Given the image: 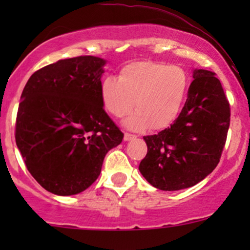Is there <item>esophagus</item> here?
Instances as JSON below:
<instances>
[{
	"mask_svg": "<svg viewBox=\"0 0 250 250\" xmlns=\"http://www.w3.org/2000/svg\"><path fill=\"white\" fill-rule=\"evenodd\" d=\"M135 135L133 134H129V133H125V137H123V139H125V141H129V140H133L135 139Z\"/></svg>",
	"mask_w": 250,
	"mask_h": 250,
	"instance_id": "1",
	"label": "esophagus"
}]
</instances>
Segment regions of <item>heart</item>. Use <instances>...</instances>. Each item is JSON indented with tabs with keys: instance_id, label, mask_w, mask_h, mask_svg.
Returning <instances> with one entry per match:
<instances>
[{
	"instance_id": "obj_1",
	"label": "heart",
	"mask_w": 250,
	"mask_h": 250,
	"mask_svg": "<svg viewBox=\"0 0 250 250\" xmlns=\"http://www.w3.org/2000/svg\"><path fill=\"white\" fill-rule=\"evenodd\" d=\"M190 77L183 67L161 62H135L120 70L117 78L109 76L100 83L103 106L115 117H125V125L133 130L151 127L153 130L169 128L178 120Z\"/></svg>"
}]
</instances>
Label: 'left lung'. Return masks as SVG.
Segmentation results:
<instances>
[{
    "label": "left lung",
    "mask_w": 250,
    "mask_h": 250,
    "mask_svg": "<svg viewBox=\"0 0 250 250\" xmlns=\"http://www.w3.org/2000/svg\"><path fill=\"white\" fill-rule=\"evenodd\" d=\"M193 81L178 120L144 137L147 153L139 170L156 188L178 191L209 175L220 161L230 125V104L215 74L193 69Z\"/></svg>",
    "instance_id": "1"
}]
</instances>
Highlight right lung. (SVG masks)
<instances>
[{
	"instance_id": "add662e5",
	"label": "right lung",
	"mask_w": 250,
	"mask_h": 250,
	"mask_svg": "<svg viewBox=\"0 0 250 250\" xmlns=\"http://www.w3.org/2000/svg\"><path fill=\"white\" fill-rule=\"evenodd\" d=\"M106 60H58L35 72L20 97L16 141L27 170L49 192L71 196L98 179L123 133L105 112L100 83Z\"/></svg>"
}]
</instances>
